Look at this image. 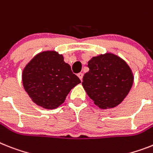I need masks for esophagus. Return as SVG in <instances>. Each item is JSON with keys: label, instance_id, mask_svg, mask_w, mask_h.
<instances>
[{"label": "esophagus", "instance_id": "esophagus-1", "mask_svg": "<svg viewBox=\"0 0 153 153\" xmlns=\"http://www.w3.org/2000/svg\"><path fill=\"white\" fill-rule=\"evenodd\" d=\"M78 77H79V79H81V80H82V78H83V73H82V72L79 73V74H78Z\"/></svg>", "mask_w": 153, "mask_h": 153}]
</instances>
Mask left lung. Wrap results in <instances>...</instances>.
Listing matches in <instances>:
<instances>
[{"instance_id":"1","label":"left lung","mask_w":153,"mask_h":153,"mask_svg":"<svg viewBox=\"0 0 153 153\" xmlns=\"http://www.w3.org/2000/svg\"><path fill=\"white\" fill-rule=\"evenodd\" d=\"M89 71L83 76L82 86L94 104L100 109L116 107L126 97L134 82V74L121 57L112 53L92 57Z\"/></svg>"}]
</instances>
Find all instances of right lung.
Wrapping results in <instances>:
<instances>
[{"mask_svg": "<svg viewBox=\"0 0 153 153\" xmlns=\"http://www.w3.org/2000/svg\"><path fill=\"white\" fill-rule=\"evenodd\" d=\"M22 79L33 102L47 110L61 106L69 92L81 83L63 55L55 51L37 53L23 68Z\"/></svg>", "mask_w": 153, "mask_h": 153, "instance_id": "obj_1", "label": "right lung"}]
</instances>
